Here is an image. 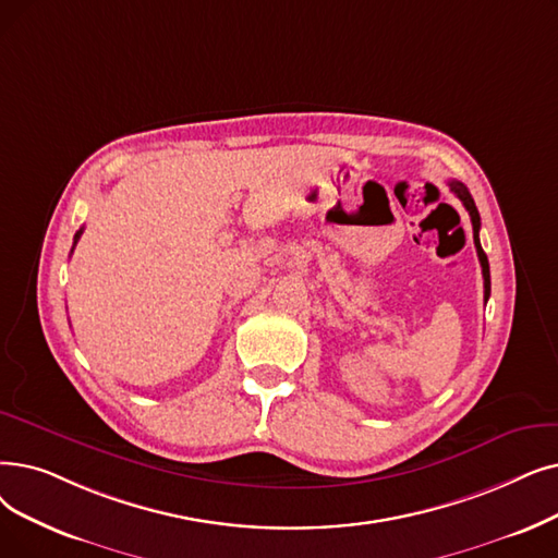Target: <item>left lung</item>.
Returning a JSON list of instances; mask_svg holds the SVG:
<instances>
[{
    "mask_svg": "<svg viewBox=\"0 0 558 558\" xmlns=\"http://www.w3.org/2000/svg\"><path fill=\"white\" fill-rule=\"evenodd\" d=\"M449 189L456 193V196L460 198V203L465 205V209L470 211V219H472V230H474V246H476V255H478V262H481V271H483V299H490V264H488V257L486 253H483L481 248V241H478V230H481V216H478V209L474 205V198L470 196V191L463 182L458 180H449L447 182Z\"/></svg>",
    "mask_w": 558,
    "mask_h": 558,
    "instance_id": "obj_1",
    "label": "left lung"
}]
</instances>
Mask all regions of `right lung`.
I'll return each instance as SVG.
<instances>
[{"label":"right lung","instance_id":"1","mask_svg":"<svg viewBox=\"0 0 558 558\" xmlns=\"http://www.w3.org/2000/svg\"><path fill=\"white\" fill-rule=\"evenodd\" d=\"M80 234H82V230L75 234V244H77V239H80ZM72 248H75V246H72Z\"/></svg>","mask_w":558,"mask_h":558}]
</instances>
